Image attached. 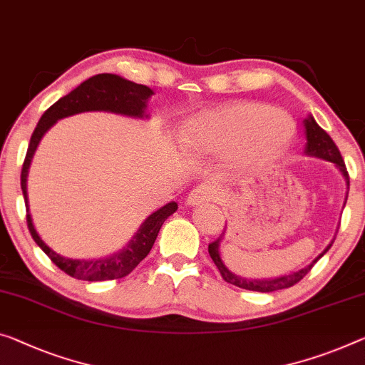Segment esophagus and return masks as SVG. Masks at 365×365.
I'll list each match as a JSON object with an SVG mask.
<instances>
[{
    "instance_id": "esophagus-1",
    "label": "esophagus",
    "mask_w": 365,
    "mask_h": 365,
    "mask_svg": "<svg viewBox=\"0 0 365 365\" xmlns=\"http://www.w3.org/2000/svg\"><path fill=\"white\" fill-rule=\"evenodd\" d=\"M218 195H220V189L214 186V184H200V186L195 187L192 192L187 195V204L199 205L204 204V202L217 200Z\"/></svg>"
}]
</instances>
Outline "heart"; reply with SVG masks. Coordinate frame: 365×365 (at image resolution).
Wrapping results in <instances>:
<instances>
[{"label":"heart","mask_w":365,"mask_h":365,"mask_svg":"<svg viewBox=\"0 0 365 365\" xmlns=\"http://www.w3.org/2000/svg\"><path fill=\"white\" fill-rule=\"evenodd\" d=\"M295 122L282 109L259 103H238L205 112L184 128V143L195 153L215 155L232 150L250 163L287 147Z\"/></svg>","instance_id":"obj_1"}]
</instances>
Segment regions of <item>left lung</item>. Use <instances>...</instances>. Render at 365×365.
I'll list each match as a JSON object with an SVG mask.
<instances>
[{"label": "left lung", "mask_w": 365, "mask_h": 365, "mask_svg": "<svg viewBox=\"0 0 365 365\" xmlns=\"http://www.w3.org/2000/svg\"><path fill=\"white\" fill-rule=\"evenodd\" d=\"M305 133H307V148H305V153L310 155V156H317V158H323L327 161H331V163L336 165V168L343 173V176L346 178V182L347 186H349V175H347V170H346V165H344V160L343 156L339 153V148L336 147V143L331 140V137L328 135L327 132L323 130L322 127H319L315 119L310 115L308 119H305ZM220 240H222V235L218 237L215 241H212L209 245V255L212 257V261L215 262V266L218 267V271H220L223 280H227L228 284H233L237 285L240 289H246V290H255V292H274V290H280V289H287V287H292L297 282H300L302 279H304L308 272L312 271V267L315 266V262L322 257L327 251L331 248V245L328 246L327 250L323 251L322 255H319L315 261L312 262L310 266H307L304 269H300V271L289 274V276H282V277H276V279H262V280H257V279H243V277H238L235 276L228 271L223 264L220 253H218V246H220Z\"/></svg>", "instance_id": "8db88e82"}]
</instances>
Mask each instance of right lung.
<instances>
[{
	"mask_svg": "<svg viewBox=\"0 0 365 365\" xmlns=\"http://www.w3.org/2000/svg\"><path fill=\"white\" fill-rule=\"evenodd\" d=\"M151 94H153V91L148 86L137 85V83L128 81L125 78L117 75H110V73H101V75L91 76L85 83H81L76 89H73L71 93L50 106L43 112L36 130L32 133L21 171V189L26 200L27 228H29L34 241L41 246V250L50 257V261L71 277L98 282V280H112L128 276L140 264V261L147 257L156 237H158L161 225H163L168 217L175 214L178 204L176 202H170V204L161 207L160 210H156L155 214H151L142 223V227L138 228L135 237L128 241V245L124 250H120L119 253L99 257V259H70V257H63L43 243L42 238L36 232V228H34L29 214V204H27V173H29L34 151H36L43 133L58 119H63V117L73 114H80V112L85 110H109L115 112V114L143 117L147 101Z\"/></svg>",
	"mask_w": 365,
	"mask_h": 365,
	"instance_id": "add662e5",
	"label": "right lung"
}]
</instances>
